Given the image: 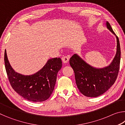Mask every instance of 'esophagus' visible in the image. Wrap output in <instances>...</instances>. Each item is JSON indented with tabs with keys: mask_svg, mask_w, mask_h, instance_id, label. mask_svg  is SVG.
<instances>
[{
	"mask_svg": "<svg viewBox=\"0 0 125 125\" xmlns=\"http://www.w3.org/2000/svg\"><path fill=\"white\" fill-rule=\"evenodd\" d=\"M62 62L64 63H66L68 62L69 61V57L67 56H64V57H63L62 58Z\"/></svg>",
	"mask_w": 125,
	"mask_h": 125,
	"instance_id": "1",
	"label": "esophagus"
}]
</instances>
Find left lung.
I'll return each mask as SVG.
<instances>
[{"label":"left lung","mask_w":125,"mask_h":125,"mask_svg":"<svg viewBox=\"0 0 125 125\" xmlns=\"http://www.w3.org/2000/svg\"><path fill=\"white\" fill-rule=\"evenodd\" d=\"M107 27L114 34L109 22ZM117 39V52L113 62L104 68H95L74 54L69 61L71 66L74 72L75 82L80 92L88 97H97L109 89L117 79L120 69L121 50L118 38Z\"/></svg>","instance_id":"8db88e82"}]
</instances>
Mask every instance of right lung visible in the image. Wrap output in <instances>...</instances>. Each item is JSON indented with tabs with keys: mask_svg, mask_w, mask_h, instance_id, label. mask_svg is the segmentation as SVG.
Returning a JSON list of instances; mask_svg holds the SVG:
<instances>
[{
	"mask_svg": "<svg viewBox=\"0 0 125 125\" xmlns=\"http://www.w3.org/2000/svg\"><path fill=\"white\" fill-rule=\"evenodd\" d=\"M4 62L10 84L13 89L27 100L43 101L50 98L56 84L57 75L62 67L60 58L50 59L41 70L31 75L16 73L8 60L6 50Z\"/></svg>",
	"mask_w": 125,
	"mask_h": 125,
	"instance_id": "obj_1",
	"label": "right lung"
}]
</instances>
